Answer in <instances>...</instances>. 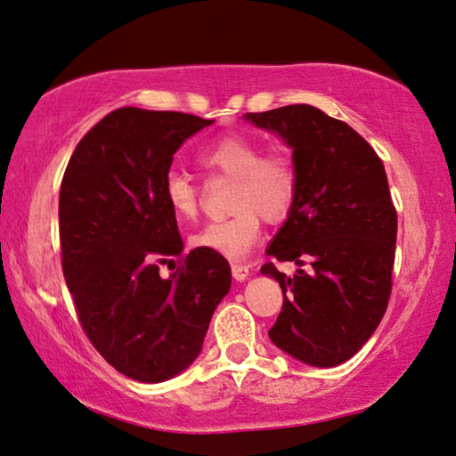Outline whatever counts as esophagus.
<instances>
[{"instance_id":"1","label":"esophagus","mask_w":456,"mask_h":456,"mask_svg":"<svg viewBox=\"0 0 456 456\" xmlns=\"http://www.w3.org/2000/svg\"><path fill=\"white\" fill-rule=\"evenodd\" d=\"M231 272H233L235 281H246L249 276V266H246V264H233V266H231Z\"/></svg>"}]
</instances>
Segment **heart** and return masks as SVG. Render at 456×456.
I'll return each instance as SVG.
<instances>
[{
  "mask_svg": "<svg viewBox=\"0 0 456 456\" xmlns=\"http://www.w3.org/2000/svg\"><path fill=\"white\" fill-rule=\"evenodd\" d=\"M199 163L213 175L235 182L231 192L233 216L215 221L190 237L196 248L225 257L246 256L262 233V215L282 221L290 213L298 190V172L287 147L264 151L262 142L248 134L231 133L200 149ZM163 200L178 219L192 221L200 210V188L182 169L163 175Z\"/></svg>",
  "mask_w": 456,
  "mask_h": 456,
  "instance_id": "obj_1",
  "label": "heart"
}]
</instances>
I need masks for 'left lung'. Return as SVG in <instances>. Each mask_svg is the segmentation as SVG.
I'll return each instance as SVG.
<instances>
[{
    "mask_svg": "<svg viewBox=\"0 0 456 456\" xmlns=\"http://www.w3.org/2000/svg\"><path fill=\"white\" fill-rule=\"evenodd\" d=\"M293 149L297 200L268 246L278 262L309 264L287 276L274 264L284 301L268 336L311 366H338L372 336L391 297L397 210L385 166L346 122L309 104L248 112Z\"/></svg>",
    "mask_w": 456,
    "mask_h": 456,
    "instance_id": "1",
    "label": "left lung"
}]
</instances>
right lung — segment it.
I'll use <instances>...</instances> for the list:
<instances>
[{"label": "right lung", "instance_id": "right-lung-1", "mask_svg": "<svg viewBox=\"0 0 456 456\" xmlns=\"http://www.w3.org/2000/svg\"><path fill=\"white\" fill-rule=\"evenodd\" d=\"M213 122L118 108L77 142L61 182V264L79 323L108 364L141 383H161L194 362L231 289L221 254H182L161 192L174 153ZM172 256L181 266L163 279L159 264Z\"/></svg>", "mask_w": 456, "mask_h": 456}]
</instances>
